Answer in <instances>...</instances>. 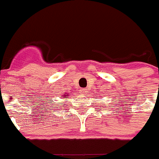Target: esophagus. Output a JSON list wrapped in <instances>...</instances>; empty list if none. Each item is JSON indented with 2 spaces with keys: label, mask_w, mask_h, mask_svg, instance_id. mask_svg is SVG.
Here are the masks:
<instances>
[{
  "label": "esophagus",
  "mask_w": 159,
  "mask_h": 159,
  "mask_svg": "<svg viewBox=\"0 0 159 159\" xmlns=\"http://www.w3.org/2000/svg\"><path fill=\"white\" fill-rule=\"evenodd\" d=\"M80 95H86L87 93H88V90L86 89V88H82V89L80 91Z\"/></svg>",
  "instance_id": "obj_1"
}]
</instances>
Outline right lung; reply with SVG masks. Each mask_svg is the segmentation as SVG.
<instances>
[{"instance_id":"1","label":"right lung","mask_w":159,"mask_h":159,"mask_svg":"<svg viewBox=\"0 0 159 159\" xmlns=\"http://www.w3.org/2000/svg\"><path fill=\"white\" fill-rule=\"evenodd\" d=\"M68 95H69V94H65V95H64V96H61V98H63V99H66V98H64V97H67ZM48 103H49V102H48ZM58 104H60L59 102H58ZM64 105H65V104H64Z\"/></svg>"}]
</instances>
